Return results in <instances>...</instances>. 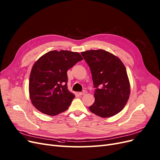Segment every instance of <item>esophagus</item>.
I'll list each match as a JSON object with an SVG mask.
<instances>
[{"label": "esophagus", "instance_id": "obj_1", "mask_svg": "<svg viewBox=\"0 0 160 160\" xmlns=\"http://www.w3.org/2000/svg\"><path fill=\"white\" fill-rule=\"evenodd\" d=\"M86 90H83L82 92H79V95L80 96H82V95H84V94H86Z\"/></svg>", "mask_w": 160, "mask_h": 160}]
</instances>
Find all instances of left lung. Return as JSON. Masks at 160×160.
<instances>
[{"mask_svg": "<svg viewBox=\"0 0 160 160\" xmlns=\"http://www.w3.org/2000/svg\"><path fill=\"white\" fill-rule=\"evenodd\" d=\"M91 70L95 101L90 110L102 118L122 111L129 99L130 85L124 64L115 55L104 50L81 52Z\"/></svg>", "mask_w": 160, "mask_h": 160, "instance_id": "8db88e82", "label": "left lung"}]
</instances>
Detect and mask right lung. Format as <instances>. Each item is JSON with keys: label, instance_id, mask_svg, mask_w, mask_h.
<instances>
[{"label": "right lung", "instance_id": "right-lung-1", "mask_svg": "<svg viewBox=\"0 0 160 160\" xmlns=\"http://www.w3.org/2000/svg\"><path fill=\"white\" fill-rule=\"evenodd\" d=\"M82 60L78 52L52 50L34 64L29 78V94L38 111L56 116L68 109L75 96L68 90L67 71Z\"/></svg>", "mask_w": 160, "mask_h": 160}]
</instances>
